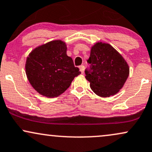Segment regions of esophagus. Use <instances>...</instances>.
Listing matches in <instances>:
<instances>
[{
    "label": "esophagus",
    "instance_id": "esophagus-1",
    "mask_svg": "<svg viewBox=\"0 0 152 152\" xmlns=\"http://www.w3.org/2000/svg\"><path fill=\"white\" fill-rule=\"evenodd\" d=\"M84 69H85V67H84V66H79V69H80V71H81V74H83V72H84Z\"/></svg>",
    "mask_w": 152,
    "mask_h": 152
}]
</instances>
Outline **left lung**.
Wrapping results in <instances>:
<instances>
[{
  "label": "left lung",
  "instance_id": "left-lung-1",
  "mask_svg": "<svg viewBox=\"0 0 152 152\" xmlns=\"http://www.w3.org/2000/svg\"><path fill=\"white\" fill-rule=\"evenodd\" d=\"M90 70H86V78L92 91L103 98L114 96L127 81L129 68L121 54L110 45L97 42L91 47Z\"/></svg>",
  "mask_w": 152,
  "mask_h": 152
}]
</instances>
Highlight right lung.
I'll return each mask as SVG.
<instances>
[{
    "label": "right lung",
    "mask_w": 152,
    "mask_h": 152,
    "mask_svg": "<svg viewBox=\"0 0 152 152\" xmlns=\"http://www.w3.org/2000/svg\"><path fill=\"white\" fill-rule=\"evenodd\" d=\"M66 50L64 42L54 40L29 54L25 72L31 86L39 94L48 98L60 96L81 74L72 58L67 56Z\"/></svg>",
    "instance_id": "obj_1"
}]
</instances>
